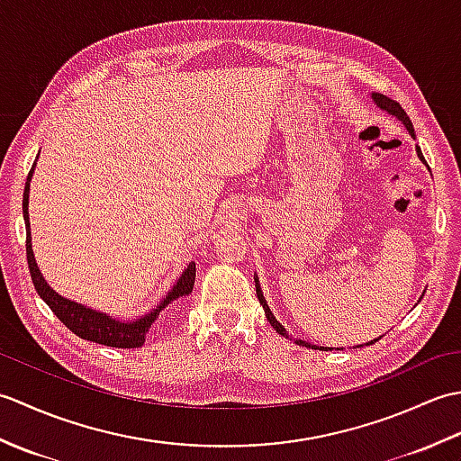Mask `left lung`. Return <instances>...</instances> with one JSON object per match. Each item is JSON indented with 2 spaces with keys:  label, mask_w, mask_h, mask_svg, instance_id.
<instances>
[{
  "label": "left lung",
  "mask_w": 461,
  "mask_h": 461,
  "mask_svg": "<svg viewBox=\"0 0 461 461\" xmlns=\"http://www.w3.org/2000/svg\"><path fill=\"white\" fill-rule=\"evenodd\" d=\"M372 101L376 103V106H380L382 111H386L388 114H393V116H396V119L400 121V122H404V126H406V131L414 136L416 139V134H414V126H412V122H410V116L406 114V111L402 109V106H400L396 101H393V99H388L386 95H380V93H372ZM416 152H418V158L422 160L424 164H426V160H424V156H422V150H420V146H416ZM256 291H258V299H259V303L263 305V311H266V317H267V321L271 322V327L276 329L279 335H283V337H289L287 335V330L283 329V325L281 322L276 319V315H273L271 312V309H269V305H267V301H266V297H263V293H261V287H259V279H256ZM378 340V339H376ZM376 340H370V342H366V345H372V342H376ZM297 345H301V347H309V348H319V347H315V345H309V342H305V340H297ZM322 350V348H321ZM330 350V348H329Z\"/></svg>",
  "instance_id": "1"
}]
</instances>
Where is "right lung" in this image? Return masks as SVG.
Wrapping results in <instances>:
<instances>
[{"mask_svg":"<svg viewBox=\"0 0 461 461\" xmlns=\"http://www.w3.org/2000/svg\"><path fill=\"white\" fill-rule=\"evenodd\" d=\"M35 170V164L32 166V170L27 174V182H25V190H23V220H25V231H27V241H25V251H27V266L29 273H32V281L35 285V291L39 293L49 309H51L57 319L63 322V325L73 330L77 337H81L85 340H93L99 342V345L106 347H114V348H139L144 345L146 332H149L150 325L156 321V317L160 315V311L170 305L172 301L190 295L194 289V279H195V263L192 261L188 269H185L178 283L170 289L168 295H166L160 305L152 309L150 312H146L144 317L136 319V321H119L106 315V312H99L93 309H86L81 303L68 301L65 297L59 295L57 291L49 287V283L43 279L41 271H39L35 256L32 249V231H29V182H32V176Z\"/></svg>","mask_w":461,"mask_h":461,"instance_id":"obj_1","label":"right lung"}]
</instances>
